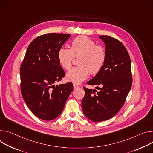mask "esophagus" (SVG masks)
Returning <instances> with one entry per match:
<instances>
[{
    "mask_svg": "<svg viewBox=\"0 0 153 153\" xmlns=\"http://www.w3.org/2000/svg\"><path fill=\"white\" fill-rule=\"evenodd\" d=\"M73 86H74V89H77V88H78L79 87V86H78V85H77V84H74Z\"/></svg>",
    "mask_w": 153,
    "mask_h": 153,
    "instance_id": "obj_1",
    "label": "esophagus"
}]
</instances>
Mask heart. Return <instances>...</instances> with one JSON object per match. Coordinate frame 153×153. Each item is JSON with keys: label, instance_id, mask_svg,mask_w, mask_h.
<instances>
[{"label": "heart", "instance_id": "1", "mask_svg": "<svg viewBox=\"0 0 153 153\" xmlns=\"http://www.w3.org/2000/svg\"><path fill=\"white\" fill-rule=\"evenodd\" d=\"M79 56L77 67L66 74L65 79L74 84H79L88 78L89 73L98 74L103 67L106 53L105 48L86 36L75 38L71 42V48L61 47L58 52L59 65L65 70H69L74 57Z\"/></svg>", "mask_w": 153, "mask_h": 153}]
</instances>
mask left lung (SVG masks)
Here are the masks:
<instances>
[{"instance_id": "8db88e82", "label": "left lung", "mask_w": 153, "mask_h": 153, "mask_svg": "<svg viewBox=\"0 0 153 153\" xmlns=\"http://www.w3.org/2000/svg\"><path fill=\"white\" fill-rule=\"evenodd\" d=\"M99 38L105 44L106 61L101 71L87 83L101 88L97 91L83 88L85 95L81 102L84 114L95 122L108 120L120 110L132 82L131 59L125 47L112 37Z\"/></svg>"}]
</instances>
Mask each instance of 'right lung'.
<instances>
[{
  "label": "right lung",
  "mask_w": 153,
  "mask_h": 153,
  "mask_svg": "<svg viewBox=\"0 0 153 153\" xmlns=\"http://www.w3.org/2000/svg\"><path fill=\"white\" fill-rule=\"evenodd\" d=\"M69 34L41 35L28 45L21 65V90L31 112L50 121L62 112L73 91V84L55 85L65 76L58 60V50L69 39Z\"/></svg>",
  "instance_id": "1"
}]
</instances>
